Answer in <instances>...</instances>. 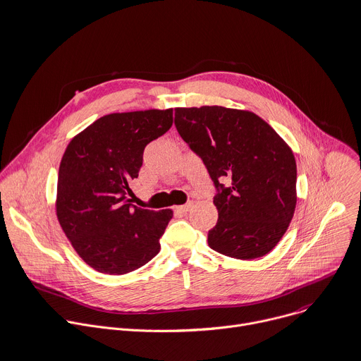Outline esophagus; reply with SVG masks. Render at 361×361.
<instances>
[{"label":"esophagus","mask_w":361,"mask_h":361,"mask_svg":"<svg viewBox=\"0 0 361 361\" xmlns=\"http://www.w3.org/2000/svg\"><path fill=\"white\" fill-rule=\"evenodd\" d=\"M193 207V204L192 202H188V204H185V205H180V207H178V211H180V212H183V214H186L188 211H190V208Z\"/></svg>","instance_id":"34e87169"}]
</instances>
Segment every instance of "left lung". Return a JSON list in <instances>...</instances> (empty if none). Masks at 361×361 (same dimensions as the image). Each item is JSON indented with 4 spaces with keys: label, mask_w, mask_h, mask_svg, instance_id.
<instances>
[{
    "label": "left lung",
    "mask_w": 361,
    "mask_h": 361,
    "mask_svg": "<svg viewBox=\"0 0 361 361\" xmlns=\"http://www.w3.org/2000/svg\"><path fill=\"white\" fill-rule=\"evenodd\" d=\"M175 126L204 160L218 190V222L208 232L209 247L236 259L267 255L284 236L297 205L291 147L248 110L176 107Z\"/></svg>",
    "instance_id": "obj_1"
}]
</instances>
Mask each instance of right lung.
<instances>
[{
	"label": "right lung",
	"mask_w": 361,
	"mask_h": 361,
	"mask_svg": "<svg viewBox=\"0 0 361 361\" xmlns=\"http://www.w3.org/2000/svg\"><path fill=\"white\" fill-rule=\"evenodd\" d=\"M173 109L111 113L75 135L61 159L56 211L73 248L99 272L122 275L149 262L172 209L130 204L147 143L165 135Z\"/></svg>",
	"instance_id": "1"
}]
</instances>
